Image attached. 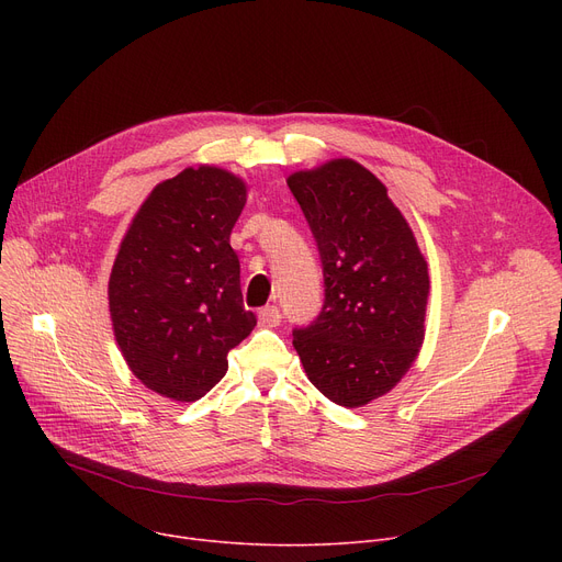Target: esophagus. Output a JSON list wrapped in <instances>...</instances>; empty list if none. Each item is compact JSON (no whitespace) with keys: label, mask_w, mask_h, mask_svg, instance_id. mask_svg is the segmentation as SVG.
Returning <instances> with one entry per match:
<instances>
[{"label":"esophagus","mask_w":562,"mask_h":562,"mask_svg":"<svg viewBox=\"0 0 562 562\" xmlns=\"http://www.w3.org/2000/svg\"><path fill=\"white\" fill-rule=\"evenodd\" d=\"M280 321H282L280 307L269 305V307L259 310V326H263V328H276V326H280Z\"/></svg>","instance_id":"34e87169"}]
</instances>
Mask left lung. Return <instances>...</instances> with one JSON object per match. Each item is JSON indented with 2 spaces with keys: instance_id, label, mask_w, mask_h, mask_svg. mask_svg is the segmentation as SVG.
I'll return each mask as SVG.
<instances>
[{
  "instance_id": "left-lung-1",
  "label": "left lung",
  "mask_w": 562,
  "mask_h": 562,
  "mask_svg": "<svg viewBox=\"0 0 562 562\" xmlns=\"http://www.w3.org/2000/svg\"><path fill=\"white\" fill-rule=\"evenodd\" d=\"M323 263L321 314L293 330L312 385L344 407L387 394L417 360L428 305V263L385 184L352 159L286 180Z\"/></svg>"
}]
</instances>
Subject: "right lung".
Instances as JSON below:
<instances>
[{"instance_id":"right-lung-1","label":"right lung","mask_w":562,"mask_h":562,"mask_svg":"<svg viewBox=\"0 0 562 562\" xmlns=\"http://www.w3.org/2000/svg\"><path fill=\"white\" fill-rule=\"evenodd\" d=\"M246 193L241 177L223 168H187L147 195L115 255V341L132 373L166 398H202L257 326L229 246Z\"/></svg>"}]
</instances>
